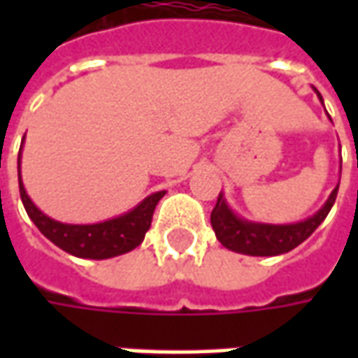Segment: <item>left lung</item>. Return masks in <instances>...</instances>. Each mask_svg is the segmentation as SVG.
Listing matches in <instances>:
<instances>
[{
  "instance_id": "left-lung-1",
  "label": "left lung",
  "mask_w": 358,
  "mask_h": 358,
  "mask_svg": "<svg viewBox=\"0 0 358 358\" xmlns=\"http://www.w3.org/2000/svg\"><path fill=\"white\" fill-rule=\"evenodd\" d=\"M315 90V87H313ZM319 99L323 101L321 93L315 90ZM338 185L333 189L329 199L317 213L299 221V223H289V225H271V223H255L247 221L235 213L225 201V195L219 193L217 205L211 211V225H213L217 239L221 241L223 247L229 251H235L241 255H251V257H275L293 251L296 245H301L305 239H309L313 231L319 227L329 215L331 207L337 199Z\"/></svg>"
}]
</instances>
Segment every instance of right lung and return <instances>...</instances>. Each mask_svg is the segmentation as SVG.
Listing matches in <instances>:
<instances>
[{
    "label": "right lung",
    "mask_w": 358,
    "mask_h": 358,
    "mask_svg": "<svg viewBox=\"0 0 358 358\" xmlns=\"http://www.w3.org/2000/svg\"><path fill=\"white\" fill-rule=\"evenodd\" d=\"M23 147V143H21ZM17 175H20V195L23 207L35 223L53 245H57L65 253L79 257V259H111L117 255L129 253L135 247H139L145 239V233L151 227L153 211L157 207L159 199L165 195V191H157L149 197H145L137 207H133L127 213L107 219L101 223L91 225H71L51 219L43 211L35 207L29 199L23 181H21V149L17 159Z\"/></svg>",
    "instance_id": "add662e5"
}]
</instances>
